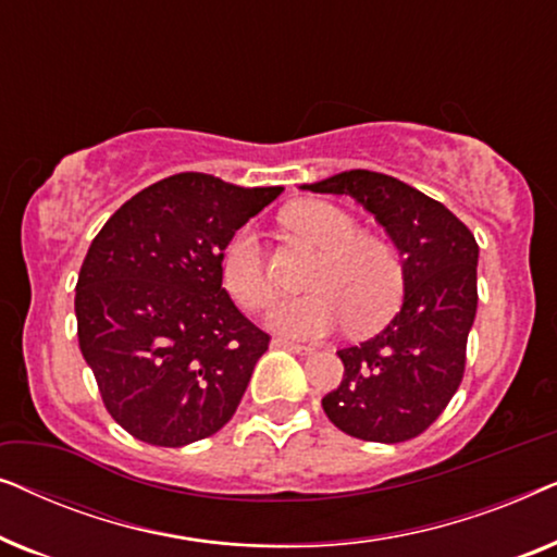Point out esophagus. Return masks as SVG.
Here are the masks:
<instances>
[{"label": "esophagus", "instance_id": "34e87169", "mask_svg": "<svg viewBox=\"0 0 557 557\" xmlns=\"http://www.w3.org/2000/svg\"><path fill=\"white\" fill-rule=\"evenodd\" d=\"M273 345L276 347H284V349H292V352H299V355H311L314 352V347L309 345H299V342H288V339H273Z\"/></svg>", "mask_w": 557, "mask_h": 557}]
</instances>
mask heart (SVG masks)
Instances as JSON below:
<instances>
[{
    "label": "heart",
    "instance_id": "heart-1",
    "mask_svg": "<svg viewBox=\"0 0 557 557\" xmlns=\"http://www.w3.org/2000/svg\"><path fill=\"white\" fill-rule=\"evenodd\" d=\"M281 220L322 253L307 278L311 294L281 301L271 311L269 324L278 334L317 339L345 324L355 334H370L398 311L406 294V269L391 243L362 235L347 212L317 200L294 202ZM220 281L243 311L256 314L271 307L276 288L250 227H240L225 246Z\"/></svg>",
    "mask_w": 557,
    "mask_h": 557
}]
</instances>
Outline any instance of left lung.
Returning a JSON list of instances; mask_svg holds the SVG:
<instances>
[{
    "label": "left lung",
    "instance_id": "left-lung-1",
    "mask_svg": "<svg viewBox=\"0 0 557 557\" xmlns=\"http://www.w3.org/2000/svg\"><path fill=\"white\" fill-rule=\"evenodd\" d=\"M304 187L360 202L398 246L406 269V296L393 322L337 352L345 375L322 398L324 413L362 441L421 436L444 413L467 368L479 299L474 235L444 205L380 172L349 170Z\"/></svg>",
    "mask_w": 557,
    "mask_h": 557
}]
</instances>
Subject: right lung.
I'll return each mask as SVG.
<instances>
[{"instance_id": "right-lung-1", "label": "right lung", "mask_w": 557, "mask_h": 557, "mask_svg": "<svg viewBox=\"0 0 557 557\" xmlns=\"http://www.w3.org/2000/svg\"><path fill=\"white\" fill-rule=\"evenodd\" d=\"M281 193L182 172L121 205L90 243L75 284L78 345L134 438L180 448L233 418L271 337L225 294L220 258Z\"/></svg>"}]
</instances>
